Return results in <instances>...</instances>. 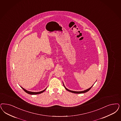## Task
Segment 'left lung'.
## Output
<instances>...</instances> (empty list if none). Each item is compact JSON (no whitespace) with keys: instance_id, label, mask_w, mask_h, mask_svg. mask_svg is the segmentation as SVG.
<instances>
[{"instance_id":"left-lung-1","label":"left lung","mask_w":121,"mask_h":121,"mask_svg":"<svg viewBox=\"0 0 121 121\" xmlns=\"http://www.w3.org/2000/svg\"><path fill=\"white\" fill-rule=\"evenodd\" d=\"M63 85H64V87L65 88V89L67 90V91H69V92H72V93H77V94H79V93H85V92H88L89 90H90V89L92 88V87L93 86V85L91 87H90V88H89L88 89H87V90H84V91H80V92H77V91H71V90H69V89H68L67 88H66L65 87V86H64V84L63 83Z\"/></svg>"}]
</instances>
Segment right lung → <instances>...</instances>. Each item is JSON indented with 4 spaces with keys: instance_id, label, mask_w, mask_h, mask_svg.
Returning a JSON list of instances; mask_svg holds the SVG:
<instances>
[{
    "instance_id": "add662e5",
    "label": "right lung",
    "mask_w": 121,
    "mask_h": 121,
    "mask_svg": "<svg viewBox=\"0 0 121 121\" xmlns=\"http://www.w3.org/2000/svg\"><path fill=\"white\" fill-rule=\"evenodd\" d=\"M21 88H22L24 90V91H25V92H26V93H28V94H30V95H36V94H38L42 93L43 92H44V91L46 90V89H45V90H43V91H41V92H32L28 91H27V90H25V89H24V88H23L22 87H21Z\"/></svg>"
}]
</instances>
